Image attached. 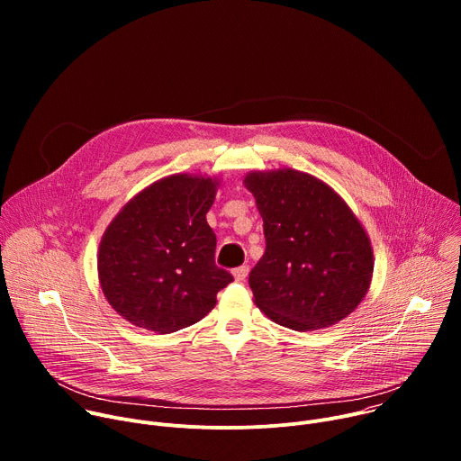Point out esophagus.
Returning <instances> with one entry per match:
<instances>
[{"instance_id": "obj_1", "label": "esophagus", "mask_w": 461, "mask_h": 461, "mask_svg": "<svg viewBox=\"0 0 461 461\" xmlns=\"http://www.w3.org/2000/svg\"><path fill=\"white\" fill-rule=\"evenodd\" d=\"M248 267H239V268H235L233 270V277H235V281H244L246 277H248Z\"/></svg>"}]
</instances>
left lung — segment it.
Wrapping results in <instances>:
<instances>
[{
  "label": "left lung",
  "instance_id": "obj_1",
  "mask_svg": "<svg viewBox=\"0 0 461 461\" xmlns=\"http://www.w3.org/2000/svg\"><path fill=\"white\" fill-rule=\"evenodd\" d=\"M242 182L267 237V251L249 274L257 308L297 332L350 315L370 288L374 251L343 196L292 167L249 171Z\"/></svg>",
  "mask_w": 461,
  "mask_h": 461
}]
</instances>
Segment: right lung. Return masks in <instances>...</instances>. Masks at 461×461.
Listing matches in <instances>:
<instances>
[{
  "instance_id": "right-lung-1",
  "label": "right lung",
  "mask_w": 461,
  "mask_h": 461,
  "mask_svg": "<svg viewBox=\"0 0 461 461\" xmlns=\"http://www.w3.org/2000/svg\"><path fill=\"white\" fill-rule=\"evenodd\" d=\"M221 178L164 176L129 199L105 228L98 281L131 324L171 334L201 321L233 277L215 265L217 237L206 221Z\"/></svg>"
}]
</instances>
